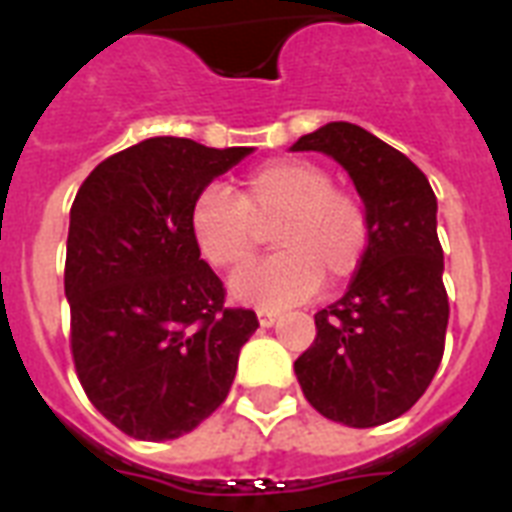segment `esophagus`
Listing matches in <instances>:
<instances>
[{
    "label": "esophagus",
    "mask_w": 512,
    "mask_h": 512,
    "mask_svg": "<svg viewBox=\"0 0 512 512\" xmlns=\"http://www.w3.org/2000/svg\"><path fill=\"white\" fill-rule=\"evenodd\" d=\"M279 319V311H268V308H260L257 311V321H260V327H273Z\"/></svg>",
    "instance_id": "esophagus-1"
}]
</instances>
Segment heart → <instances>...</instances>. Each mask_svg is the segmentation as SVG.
<instances>
[{"mask_svg": "<svg viewBox=\"0 0 512 512\" xmlns=\"http://www.w3.org/2000/svg\"><path fill=\"white\" fill-rule=\"evenodd\" d=\"M274 233L276 256L245 269ZM191 233L201 257L220 271H238L231 295L249 305H289L321 287L353 279L372 241V223L356 193L335 188L327 167L311 159H276L241 180L239 196L207 188L191 207Z\"/></svg>", "mask_w": 512, "mask_h": 512, "instance_id": "b5f03b06", "label": "heart"}]
</instances>
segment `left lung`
I'll list each match as a JSON object with an SVG mask.
<instances>
[{"label": "left lung", "instance_id": "obj_1", "mask_svg": "<svg viewBox=\"0 0 512 512\" xmlns=\"http://www.w3.org/2000/svg\"><path fill=\"white\" fill-rule=\"evenodd\" d=\"M289 151H319L348 172L372 241L348 292L316 313L295 361L305 398L327 420L374 428L409 412L444 356L449 300L436 193L401 151L350 122H329Z\"/></svg>", "mask_w": 512, "mask_h": 512}]
</instances>
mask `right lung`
Here are the masks:
<instances>
[{
    "label": "right lung",
    "mask_w": 512,
    "mask_h": 512,
    "mask_svg": "<svg viewBox=\"0 0 512 512\" xmlns=\"http://www.w3.org/2000/svg\"><path fill=\"white\" fill-rule=\"evenodd\" d=\"M252 148L148 138L100 162L71 207L66 300L84 393L140 441L191 433L223 404L255 311L225 308L191 207Z\"/></svg>",
    "instance_id": "1"
}]
</instances>
